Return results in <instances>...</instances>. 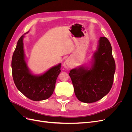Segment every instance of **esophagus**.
<instances>
[{"label": "esophagus", "instance_id": "obj_1", "mask_svg": "<svg viewBox=\"0 0 132 132\" xmlns=\"http://www.w3.org/2000/svg\"><path fill=\"white\" fill-rule=\"evenodd\" d=\"M63 66L67 70H69L71 68H72V64H71L70 61L68 59L66 60V61L64 62Z\"/></svg>", "mask_w": 132, "mask_h": 132}]
</instances>
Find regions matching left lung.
<instances>
[{
    "label": "left lung",
    "instance_id": "8db88e82",
    "mask_svg": "<svg viewBox=\"0 0 132 132\" xmlns=\"http://www.w3.org/2000/svg\"><path fill=\"white\" fill-rule=\"evenodd\" d=\"M92 69L82 67L70 71L75 94L79 101L93 103L109 93L113 85L116 64L111 43L106 37L100 38L97 51L94 54Z\"/></svg>",
    "mask_w": 132,
    "mask_h": 132
}]
</instances>
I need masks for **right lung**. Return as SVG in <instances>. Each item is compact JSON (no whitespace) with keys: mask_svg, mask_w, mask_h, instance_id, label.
Here are the masks:
<instances>
[{"mask_svg":"<svg viewBox=\"0 0 132 132\" xmlns=\"http://www.w3.org/2000/svg\"><path fill=\"white\" fill-rule=\"evenodd\" d=\"M23 37L18 41L12 57V74L18 89L33 101H41L52 95L55 82L61 73V64L52 68L44 74L35 77L30 72L24 59Z\"/></svg>","mask_w":132,"mask_h":132,"instance_id":"obj_1","label":"right lung"}]
</instances>
